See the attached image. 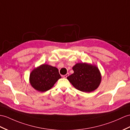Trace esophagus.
Returning a JSON list of instances; mask_svg holds the SVG:
<instances>
[{
    "label": "esophagus",
    "instance_id": "obj_1",
    "mask_svg": "<svg viewBox=\"0 0 130 130\" xmlns=\"http://www.w3.org/2000/svg\"><path fill=\"white\" fill-rule=\"evenodd\" d=\"M68 76H69V73H67L66 74H65V75H63V78H67Z\"/></svg>",
    "mask_w": 130,
    "mask_h": 130
}]
</instances>
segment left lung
<instances>
[{"label":"left lung","mask_w":130,"mask_h":130,"mask_svg":"<svg viewBox=\"0 0 130 130\" xmlns=\"http://www.w3.org/2000/svg\"><path fill=\"white\" fill-rule=\"evenodd\" d=\"M73 70L74 73L67 77V79L77 89L89 93L99 87L102 77L95 66L79 63L73 67Z\"/></svg>","instance_id":"left-lung-1"}]
</instances>
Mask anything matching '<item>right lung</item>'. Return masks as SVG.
Listing matches in <instances>:
<instances>
[{
	"mask_svg": "<svg viewBox=\"0 0 130 130\" xmlns=\"http://www.w3.org/2000/svg\"><path fill=\"white\" fill-rule=\"evenodd\" d=\"M61 78L57 68L44 64L31 72L30 82L34 89L43 92L50 89Z\"/></svg>",
	"mask_w": 130,
	"mask_h": 130,
	"instance_id": "add662e5",
	"label": "right lung"
}]
</instances>
